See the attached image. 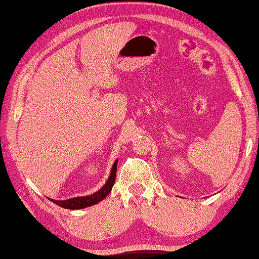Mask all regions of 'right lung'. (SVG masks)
Returning a JSON list of instances; mask_svg holds the SVG:
<instances>
[{
  "label": "right lung",
  "mask_w": 259,
  "mask_h": 259,
  "mask_svg": "<svg viewBox=\"0 0 259 259\" xmlns=\"http://www.w3.org/2000/svg\"><path fill=\"white\" fill-rule=\"evenodd\" d=\"M117 163H118V159L114 161L113 165H112V170L107 182H106L98 192L93 193V194L90 195H85V197H76V198L67 199V200H54V199H51V200L54 202V204L59 205V206L68 208V210H78V208H84V207H88V206H92V205L98 204V202L104 200V199L110 194L112 187L114 185V181H116V172H117Z\"/></svg>",
  "instance_id": "1"
}]
</instances>
